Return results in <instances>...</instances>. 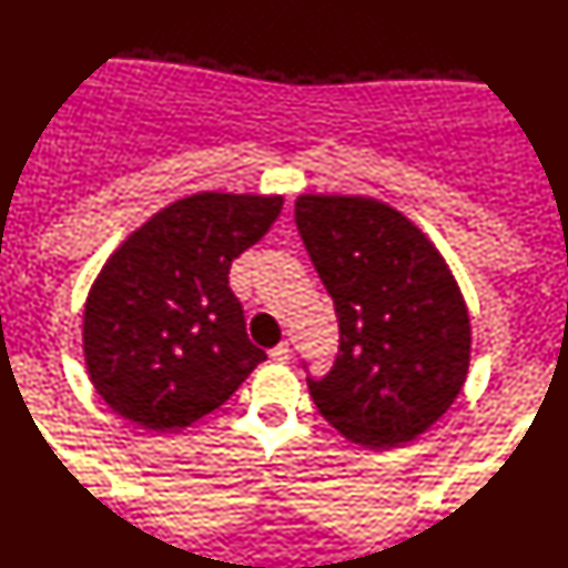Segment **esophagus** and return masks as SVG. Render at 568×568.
I'll return each instance as SVG.
<instances>
[{
    "label": "esophagus",
    "mask_w": 568,
    "mask_h": 568,
    "mask_svg": "<svg viewBox=\"0 0 568 568\" xmlns=\"http://www.w3.org/2000/svg\"><path fill=\"white\" fill-rule=\"evenodd\" d=\"M270 356L275 358V362H288V358H291V346H288V341L277 343V346L270 351Z\"/></svg>",
    "instance_id": "obj_1"
}]
</instances>
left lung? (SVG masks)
Wrapping results in <instances>:
<instances>
[{"mask_svg": "<svg viewBox=\"0 0 568 568\" xmlns=\"http://www.w3.org/2000/svg\"><path fill=\"white\" fill-rule=\"evenodd\" d=\"M296 225L341 335L327 375L306 377L314 404L354 443L414 440L448 412L469 369V314L448 264L375 199L298 196Z\"/></svg>", "mask_w": 568, "mask_h": 568, "instance_id": "1", "label": "left lung"}]
</instances>
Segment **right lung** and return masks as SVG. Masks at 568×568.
I'll return each instance as SVG.
<instances>
[{"instance_id":"obj_1","label":"right lung","mask_w":568,"mask_h":568,"mask_svg":"<svg viewBox=\"0 0 568 568\" xmlns=\"http://www.w3.org/2000/svg\"><path fill=\"white\" fill-rule=\"evenodd\" d=\"M280 210L283 196L196 193L114 251L83 312L85 367L114 414L160 433L189 427L267 358L227 275Z\"/></svg>"}]
</instances>
